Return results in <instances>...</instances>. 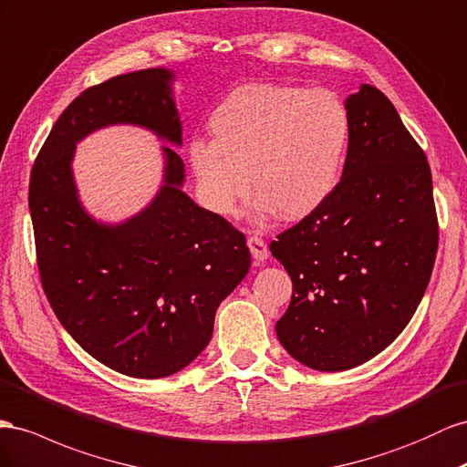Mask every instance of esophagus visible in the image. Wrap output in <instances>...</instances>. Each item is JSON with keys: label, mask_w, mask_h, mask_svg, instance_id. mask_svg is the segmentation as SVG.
<instances>
[{"label": "esophagus", "mask_w": 467, "mask_h": 467, "mask_svg": "<svg viewBox=\"0 0 467 467\" xmlns=\"http://www.w3.org/2000/svg\"><path fill=\"white\" fill-rule=\"evenodd\" d=\"M247 247H249V251H251V255H254L255 263H263L265 259L269 257V247H267V244H265L263 239L257 237V235H251V237L247 239Z\"/></svg>", "instance_id": "esophagus-1"}]
</instances>
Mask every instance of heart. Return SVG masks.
Listing matches in <instances>:
<instances>
[{"label":"heart","instance_id":"1","mask_svg":"<svg viewBox=\"0 0 467 467\" xmlns=\"http://www.w3.org/2000/svg\"><path fill=\"white\" fill-rule=\"evenodd\" d=\"M208 130L212 141L188 147L204 204L230 216L254 182L257 216L276 212L283 222H300L336 194L354 125L332 90L255 82L225 96Z\"/></svg>","mask_w":467,"mask_h":467}]
</instances>
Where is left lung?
I'll return each instance as SVG.
<instances>
[{"label": "left lung", "instance_id": "obj_1", "mask_svg": "<svg viewBox=\"0 0 467 467\" xmlns=\"http://www.w3.org/2000/svg\"><path fill=\"white\" fill-rule=\"evenodd\" d=\"M346 106L354 131L336 194L271 244L293 281L276 336L317 371L351 369L395 342L420 305L438 249L424 150L377 88L361 84Z\"/></svg>", "mask_w": 467, "mask_h": 467}]
</instances>
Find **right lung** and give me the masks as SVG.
Instances as JSON below:
<instances>
[{
    "mask_svg": "<svg viewBox=\"0 0 467 467\" xmlns=\"http://www.w3.org/2000/svg\"><path fill=\"white\" fill-rule=\"evenodd\" d=\"M172 80L169 68H145L88 88L53 125L29 184L36 265L57 318L99 363L140 379L200 356L220 302L251 265L244 234L182 191L172 147H162L157 196L130 220L98 222L80 202L72 159L86 135L128 123L182 145Z\"/></svg>",
    "mask_w": 467,
    "mask_h": 467,
    "instance_id": "1",
    "label": "right lung"
}]
</instances>
